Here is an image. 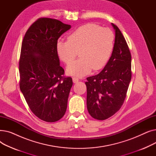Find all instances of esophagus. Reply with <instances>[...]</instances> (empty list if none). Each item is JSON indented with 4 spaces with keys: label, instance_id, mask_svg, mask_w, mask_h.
<instances>
[{
    "label": "esophagus",
    "instance_id": "34e87169",
    "mask_svg": "<svg viewBox=\"0 0 156 156\" xmlns=\"http://www.w3.org/2000/svg\"><path fill=\"white\" fill-rule=\"evenodd\" d=\"M78 81H79V79H78V78H77V77H73V83H77V82H78Z\"/></svg>",
    "mask_w": 156,
    "mask_h": 156
}]
</instances>
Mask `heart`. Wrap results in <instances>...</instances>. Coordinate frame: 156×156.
<instances>
[{
    "instance_id": "1",
    "label": "heart",
    "mask_w": 156,
    "mask_h": 156,
    "mask_svg": "<svg viewBox=\"0 0 156 156\" xmlns=\"http://www.w3.org/2000/svg\"><path fill=\"white\" fill-rule=\"evenodd\" d=\"M114 34L105 28L88 23L77 28L67 41L59 40L56 52L59 58L68 64L79 52L80 58L67 68L68 75L82 76L94 70L102 68L108 62L114 47Z\"/></svg>"
}]
</instances>
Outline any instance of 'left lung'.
Masks as SVG:
<instances>
[{"label": "left lung", "mask_w": 156, "mask_h": 156, "mask_svg": "<svg viewBox=\"0 0 156 156\" xmlns=\"http://www.w3.org/2000/svg\"><path fill=\"white\" fill-rule=\"evenodd\" d=\"M112 55L102 71L87 78V106L90 116L98 120L108 119L124 103L132 78V56L126 41L118 27Z\"/></svg>", "instance_id": "left-lung-1"}]
</instances>
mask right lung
<instances>
[{
  "label": "right lung",
  "instance_id": "1",
  "mask_svg": "<svg viewBox=\"0 0 156 156\" xmlns=\"http://www.w3.org/2000/svg\"><path fill=\"white\" fill-rule=\"evenodd\" d=\"M70 28L57 20L40 18L30 27L22 42L20 90L32 112L46 122L59 121L66 111L73 81L64 76L56 44Z\"/></svg>",
  "mask_w": 156,
  "mask_h": 156
}]
</instances>
